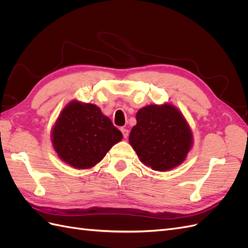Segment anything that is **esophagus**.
<instances>
[{
  "label": "esophagus",
  "mask_w": 248,
  "mask_h": 248,
  "mask_svg": "<svg viewBox=\"0 0 248 248\" xmlns=\"http://www.w3.org/2000/svg\"><path fill=\"white\" fill-rule=\"evenodd\" d=\"M121 131H122V133H123V137H124L125 139L128 138V134H129V130H128V129H126V128H121Z\"/></svg>",
  "instance_id": "34e87169"
}]
</instances>
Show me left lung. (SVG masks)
I'll return each instance as SVG.
<instances>
[{
	"mask_svg": "<svg viewBox=\"0 0 248 248\" xmlns=\"http://www.w3.org/2000/svg\"><path fill=\"white\" fill-rule=\"evenodd\" d=\"M129 144L140 160L154 170L180 166L192 148L193 136L183 114L172 104H150L137 112Z\"/></svg>",
	"mask_w": 248,
	"mask_h": 248,
	"instance_id": "8db88e82",
	"label": "left lung"
}]
</instances>
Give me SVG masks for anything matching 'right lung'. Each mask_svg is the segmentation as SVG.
<instances>
[{
  "label": "right lung",
  "mask_w": 248,
  "mask_h": 248,
  "mask_svg": "<svg viewBox=\"0 0 248 248\" xmlns=\"http://www.w3.org/2000/svg\"><path fill=\"white\" fill-rule=\"evenodd\" d=\"M50 139L60 159L74 169L89 170L123 136L96 104L72 100L60 112Z\"/></svg>",
  "instance_id": "1"
}]
</instances>
